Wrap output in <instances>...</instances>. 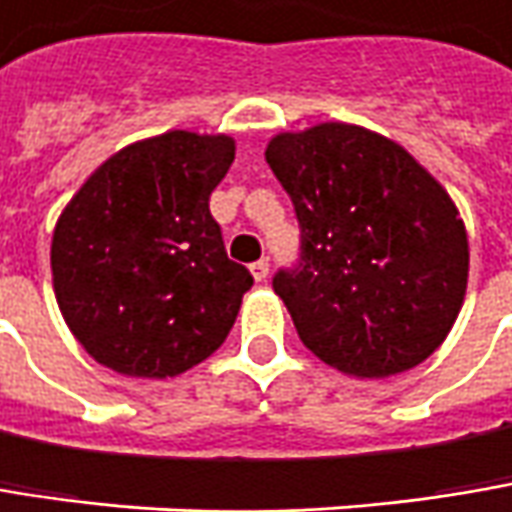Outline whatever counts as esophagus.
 <instances>
[{"instance_id":"34e87169","label":"esophagus","mask_w":512,"mask_h":512,"mask_svg":"<svg viewBox=\"0 0 512 512\" xmlns=\"http://www.w3.org/2000/svg\"><path fill=\"white\" fill-rule=\"evenodd\" d=\"M268 271H271V265H268L265 259H259V262H253V265H250V274H253L256 282H265V279H268Z\"/></svg>"}]
</instances>
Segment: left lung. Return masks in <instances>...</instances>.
Segmentation results:
<instances>
[{"label": "left lung", "mask_w": 512, "mask_h": 512, "mask_svg": "<svg viewBox=\"0 0 512 512\" xmlns=\"http://www.w3.org/2000/svg\"><path fill=\"white\" fill-rule=\"evenodd\" d=\"M265 160L300 221V262L274 276L300 341L358 379L422 364L469 276L449 192L402 145L344 122L276 133Z\"/></svg>", "instance_id": "left-lung-1"}]
</instances>
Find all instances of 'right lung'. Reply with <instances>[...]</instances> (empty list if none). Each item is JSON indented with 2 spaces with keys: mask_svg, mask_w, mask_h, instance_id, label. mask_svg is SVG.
Here are the masks:
<instances>
[{
  "mask_svg": "<svg viewBox=\"0 0 512 512\" xmlns=\"http://www.w3.org/2000/svg\"><path fill=\"white\" fill-rule=\"evenodd\" d=\"M236 160L233 136L168 130L101 163L60 212L52 282L92 358L168 379L221 347L253 276L227 259L209 195Z\"/></svg>",
  "mask_w": 512,
  "mask_h": 512,
  "instance_id": "obj_1",
  "label": "right lung"
}]
</instances>
